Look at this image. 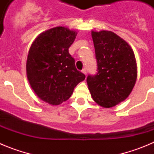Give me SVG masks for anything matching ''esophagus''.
<instances>
[{"label":"esophagus","mask_w":154,"mask_h":154,"mask_svg":"<svg viewBox=\"0 0 154 154\" xmlns=\"http://www.w3.org/2000/svg\"><path fill=\"white\" fill-rule=\"evenodd\" d=\"M82 72H83V73H84V74H85V75H86V73H87V70H86V69H85H85H82Z\"/></svg>","instance_id":"1"}]
</instances>
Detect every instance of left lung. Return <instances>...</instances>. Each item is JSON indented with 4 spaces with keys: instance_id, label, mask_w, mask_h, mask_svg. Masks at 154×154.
Returning a JSON list of instances; mask_svg holds the SVG:
<instances>
[{
    "instance_id": "left-lung-1",
    "label": "left lung",
    "mask_w": 154,
    "mask_h": 154,
    "mask_svg": "<svg viewBox=\"0 0 154 154\" xmlns=\"http://www.w3.org/2000/svg\"><path fill=\"white\" fill-rule=\"evenodd\" d=\"M97 72L89 75L87 84L92 99L105 108L123 101L135 85L137 62L130 46L112 31H92Z\"/></svg>"
}]
</instances>
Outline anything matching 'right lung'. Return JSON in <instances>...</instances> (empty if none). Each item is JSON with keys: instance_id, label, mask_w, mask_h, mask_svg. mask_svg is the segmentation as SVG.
Wrapping results in <instances>:
<instances>
[{"instance_id": "right-lung-1", "label": "right lung", "mask_w": 154, "mask_h": 154, "mask_svg": "<svg viewBox=\"0 0 154 154\" xmlns=\"http://www.w3.org/2000/svg\"><path fill=\"white\" fill-rule=\"evenodd\" d=\"M77 32L56 27L41 34L28 52V79L42 100L55 106L66 101L85 75L77 70L69 48Z\"/></svg>"}]
</instances>
